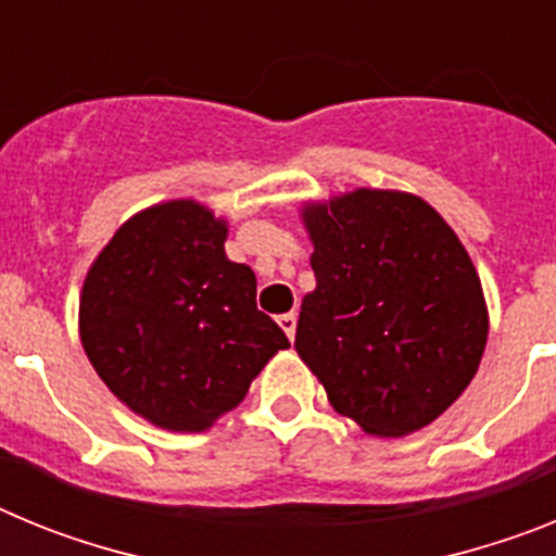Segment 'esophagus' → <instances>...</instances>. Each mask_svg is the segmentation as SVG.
I'll list each match as a JSON object with an SVG mask.
<instances>
[{"instance_id":"obj_1","label":"esophagus","mask_w":556,"mask_h":556,"mask_svg":"<svg viewBox=\"0 0 556 556\" xmlns=\"http://www.w3.org/2000/svg\"><path fill=\"white\" fill-rule=\"evenodd\" d=\"M278 326L283 328V333H287L289 342H292V339H294V331H298V314H294V312L281 314V317H278Z\"/></svg>"}]
</instances>
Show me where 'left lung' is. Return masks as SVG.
<instances>
[{"label":"left lung","mask_w":556,"mask_h":556,"mask_svg":"<svg viewBox=\"0 0 556 556\" xmlns=\"http://www.w3.org/2000/svg\"><path fill=\"white\" fill-rule=\"evenodd\" d=\"M317 287L294 351L365 434L426 429L473 381L490 314L468 250L424 198L353 189L308 200Z\"/></svg>","instance_id":"8db88e82"}]
</instances>
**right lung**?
Segmentation results:
<instances>
[{"instance_id": "right-lung-1", "label": "right lung", "mask_w": 556, "mask_h": 556, "mask_svg": "<svg viewBox=\"0 0 556 556\" xmlns=\"http://www.w3.org/2000/svg\"><path fill=\"white\" fill-rule=\"evenodd\" d=\"M228 219L198 200L132 214L88 267L80 342L97 376L152 426L208 431L289 339L225 255Z\"/></svg>"}]
</instances>
